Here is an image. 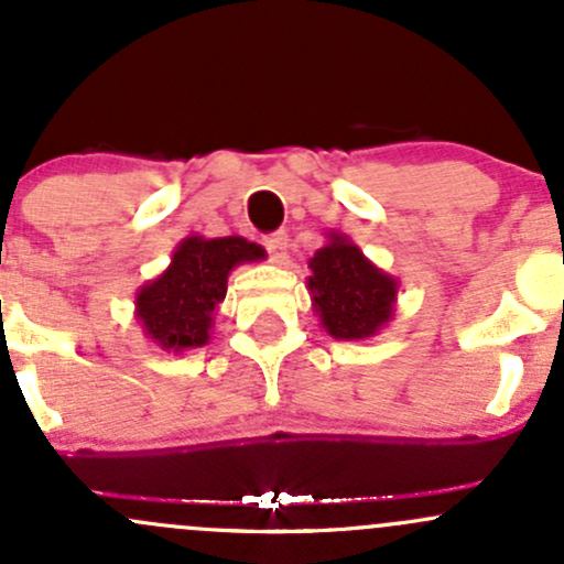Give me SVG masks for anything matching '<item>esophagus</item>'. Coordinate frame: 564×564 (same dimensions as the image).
I'll return each instance as SVG.
<instances>
[{
    "mask_svg": "<svg viewBox=\"0 0 564 564\" xmlns=\"http://www.w3.org/2000/svg\"><path fill=\"white\" fill-rule=\"evenodd\" d=\"M264 248H267V253H270L272 262H283V257H286V248H289V235L286 232L267 235Z\"/></svg>",
    "mask_w": 564,
    "mask_h": 564,
    "instance_id": "1",
    "label": "esophagus"
}]
</instances>
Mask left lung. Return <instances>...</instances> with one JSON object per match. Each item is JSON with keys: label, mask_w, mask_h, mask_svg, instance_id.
Masks as SVG:
<instances>
[{"label": "left lung", "mask_w": 564, "mask_h": 564, "mask_svg": "<svg viewBox=\"0 0 564 564\" xmlns=\"http://www.w3.org/2000/svg\"><path fill=\"white\" fill-rule=\"evenodd\" d=\"M307 267L313 307L335 340H367L394 316L397 281L365 259L346 235H329Z\"/></svg>", "instance_id": "obj_1"}]
</instances>
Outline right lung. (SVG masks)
Instances as JSON below:
<instances>
[{
  "label": "right lung",
  "mask_w": 564,
  "mask_h": 564,
  "mask_svg": "<svg viewBox=\"0 0 564 564\" xmlns=\"http://www.w3.org/2000/svg\"><path fill=\"white\" fill-rule=\"evenodd\" d=\"M262 257L264 248L246 237H186L167 270L134 300L145 335L167 351L203 348L210 340L213 311L227 297L229 272Z\"/></svg>",
  "instance_id": "right-lung-1"
}]
</instances>
